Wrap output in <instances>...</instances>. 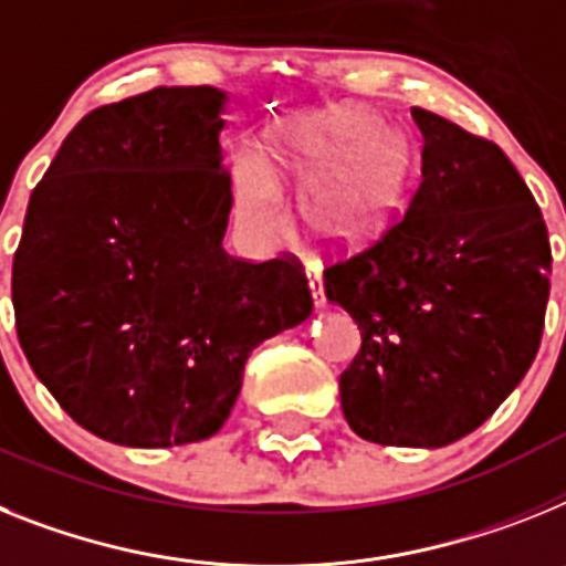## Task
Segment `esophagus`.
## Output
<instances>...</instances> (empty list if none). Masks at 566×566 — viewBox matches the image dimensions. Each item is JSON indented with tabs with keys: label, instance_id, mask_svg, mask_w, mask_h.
Segmentation results:
<instances>
[{
	"label": "esophagus",
	"instance_id": "obj_1",
	"mask_svg": "<svg viewBox=\"0 0 566 566\" xmlns=\"http://www.w3.org/2000/svg\"><path fill=\"white\" fill-rule=\"evenodd\" d=\"M307 287H311V298H313V307L322 311L327 305L325 298V282H322V270L316 264H307Z\"/></svg>",
	"mask_w": 566,
	"mask_h": 566
}]
</instances>
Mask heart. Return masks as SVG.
<instances>
[{
    "label": "heart",
    "mask_w": 566,
    "mask_h": 566,
    "mask_svg": "<svg viewBox=\"0 0 566 566\" xmlns=\"http://www.w3.org/2000/svg\"><path fill=\"white\" fill-rule=\"evenodd\" d=\"M411 158L400 135L363 106H327L279 123L264 135L261 164L244 158L232 175L235 218L253 239L282 232V189L316 244L359 253L386 239L408 201Z\"/></svg>",
    "instance_id": "heart-1"
}]
</instances>
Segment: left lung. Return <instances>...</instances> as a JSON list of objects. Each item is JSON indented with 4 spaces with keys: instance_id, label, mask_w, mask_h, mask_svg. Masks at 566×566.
Here are the masks:
<instances>
[{
    "instance_id": "obj_1",
    "label": "left lung",
    "mask_w": 566,
    "mask_h": 566,
    "mask_svg": "<svg viewBox=\"0 0 566 566\" xmlns=\"http://www.w3.org/2000/svg\"><path fill=\"white\" fill-rule=\"evenodd\" d=\"M420 187L382 241L325 270L359 325L339 377L363 440L440 449L495 415L530 371L549 298L547 224L495 144L411 108Z\"/></svg>"
}]
</instances>
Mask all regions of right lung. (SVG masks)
Segmentation results:
<instances>
[{"mask_svg":"<svg viewBox=\"0 0 566 566\" xmlns=\"http://www.w3.org/2000/svg\"><path fill=\"white\" fill-rule=\"evenodd\" d=\"M230 94L151 88L71 129L28 203L13 255L19 345L71 420L108 443L216 434L247 356L311 316L298 264L221 247Z\"/></svg>","mask_w":566,"mask_h":566,"instance_id":"add662e5","label":"right lung"}]
</instances>
